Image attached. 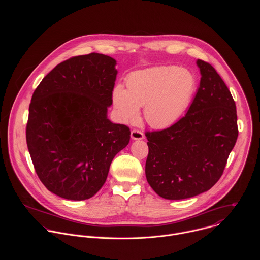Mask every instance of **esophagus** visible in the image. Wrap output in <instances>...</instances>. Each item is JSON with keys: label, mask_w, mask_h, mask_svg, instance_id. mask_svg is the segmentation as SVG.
<instances>
[{"label": "esophagus", "mask_w": 260, "mask_h": 260, "mask_svg": "<svg viewBox=\"0 0 260 260\" xmlns=\"http://www.w3.org/2000/svg\"><path fill=\"white\" fill-rule=\"evenodd\" d=\"M131 137L133 140H142L144 139V134L139 129H133L131 133Z\"/></svg>", "instance_id": "1"}]
</instances>
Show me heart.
<instances>
[{
    "label": "heart",
    "mask_w": 260,
    "mask_h": 260,
    "mask_svg": "<svg viewBox=\"0 0 260 260\" xmlns=\"http://www.w3.org/2000/svg\"><path fill=\"white\" fill-rule=\"evenodd\" d=\"M126 89L116 85L112 92L118 117L135 121L144 106V118L154 128L176 122L187 109L197 89L194 74L176 66L153 67L131 73Z\"/></svg>",
    "instance_id": "1"
}]
</instances>
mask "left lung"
Instances as JSON below:
<instances>
[{
    "label": "left lung",
    "mask_w": 260,
    "mask_h": 260,
    "mask_svg": "<svg viewBox=\"0 0 260 260\" xmlns=\"http://www.w3.org/2000/svg\"><path fill=\"white\" fill-rule=\"evenodd\" d=\"M198 92L186 115L168 128L146 132L145 174L166 200H184L212 188L238 139L236 103L216 70L202 59Z\"/></svg>",
    "instance_id": "1"
}]
</instances>
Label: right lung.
I'll return each instance as SVG.
<instances>
[{
    "mask_svg": "<svg viewBox=\"0 0 260 260\" xmlns=\"http://www.w3.org/2000/svg\"><path fill=\"white\" fill-rule=\"evenodd\" d=\"M116 60L89 53L58 63L32 93L26 144L44 186L67 200L93 197L131 131L107 117L112 105Z\"/></svg>",
    "mask_w": 260,
    "mask_h": 260,
    "instance_id": "right-lung-1",
    "label": "right lung"
}]
</instances>
